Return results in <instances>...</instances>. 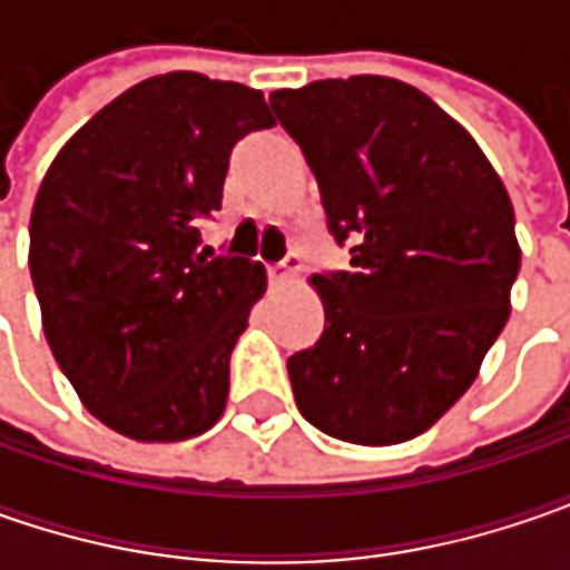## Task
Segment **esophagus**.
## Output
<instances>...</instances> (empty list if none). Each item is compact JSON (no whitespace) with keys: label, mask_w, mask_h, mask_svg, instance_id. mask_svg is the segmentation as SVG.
Segmentation results:
<instances>
[{"label":"esophagus","mask_w":570,"mask_h":570,"mask_svg":"<svg viewBox=\"0 0 570 570\" xmlns=\"http://www.w3.org/2000/svg\"><path fill=\"white\" fill-rule=\"evenodd\" d=\"M297 269H301L297 256H288L285 263H275V266H269V282H273V285H288V282L297 275Z\"/></svg>","instance_id":"1"}]
</instances>
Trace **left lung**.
Listing matches in <instances>:
<instances>
[{"instance_id":"obj_1","label":"left lung","mask_w":570,"mask_h":570,"mask_svg":"<svg viewBox=\"0 0 570 570\" xmlns=\"http://www.w3.org/2000/svg\"><path fill=\"white\" fill-rule=\"evenodd\" d=\"M355 273L311 275L326 326L288 358L301 415L330 438H419L479 377L511 317L514 206L470 132L386 76L269 95Z\"/></svg>"}]
</instances>
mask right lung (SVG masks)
I'll list each match as a JSON object with an SVG mask.
<instances>
[{"mask_svg": "<svg viewBox=\"0 0 570 570\" xmlns=\"http://www.w3.org/2000/svg\"><path fill=\"white\" fill-rule=\"evenodd\" d=\"M275 126L263 91L167 72L59 148L31 208V266L56 364L122 438L187 441L228 403L230 352L266 295L263 263L199 247L228 155Z\"/></svg>", "mask_w": 570, "mask_h": 570, "instance_id": "obj_1", "label": "right lung"}]
</instances>
